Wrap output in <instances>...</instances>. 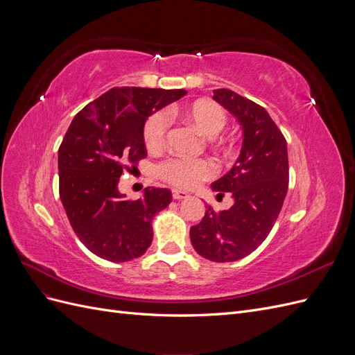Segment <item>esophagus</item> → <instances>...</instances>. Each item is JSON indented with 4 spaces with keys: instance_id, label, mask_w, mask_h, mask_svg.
<instances>
[{
    "instance_id": "esophagus-1",
    "label": "esophagus",
    "mask_w": 355,
    "mask_h": 355,
    "mask_svg": "<svg viewBox=\"0 0 355 355\" xmlns=\"http://www.w3.org/2000/svg\"><path fill=\"white\" fill-rule=\"evenodd\" d=\"M171 197H173L175 200H185V198H188L189 196H188V192H185V191L173 189V191H171Z\"/></svg>"
}]
</instances>
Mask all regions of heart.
<instances>
[{"instance_id": "obj_1", "label": "heart", "mask_w": 355, "mask_h": 355, "mask_svg": "<svg viewBox=\"0 0 355 355\" xmlns=\"http://www.w3.org/2000/svg\"><path fill=\"white\" fill-rule=\"evenodd\" d=\"M179 116L202 136L218 135L227 124V114L222 106L207 99L185 103L178 108ZM167 120L161 112H154L144 125V142L149 151L164 145ZM159 178L178 188H194L201 180L213 175V166L207 159L170 158L158 167Z\"/></svg>"}]
</instances>
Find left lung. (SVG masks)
Here are the masks:
<instances>
[{"instance_id": "obj_1", "label": "left lung", "mask_w": 355, "mask_h": 355, "mask_svg": "<svg viewBox=\"0 0 355 355\" xmlns=\"http://www.w3.org/2000/svg\"><path fill=\"white\" fill-rule=\"evenodd\" d=\"M213 99L239 121L240 155L211 189L230 192L231 209H206L189 231L198 254L213 262H234L250 254L271 232L288 187L287 142L265 108L228 89L213 90Z\"/></svg>"}]
</instances>
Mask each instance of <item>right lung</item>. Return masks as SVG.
Returning a JSON list of instances; mask_svg holds the SVG:
<instances>
[{
    "mask_svg": "<svg viewBox=\"0 0 355 355\" xmlns=\"http://www.w3.org/2000/svg\"><path fill=\"white\" fill-rule=\"evenodd\" d=\"M187 90L114 87L73 116L59 148V194L81 243L102 259L127 262L153 241L151 222L171 201L166 188H145L130 201L118 191L123 168L146 157L144 125Z\"/></svg>",
    "mask_w": 355,
    "mask_h": 355,
    "instance_id": "add662e5",
    "label": "right lung"
}]
</instances>
